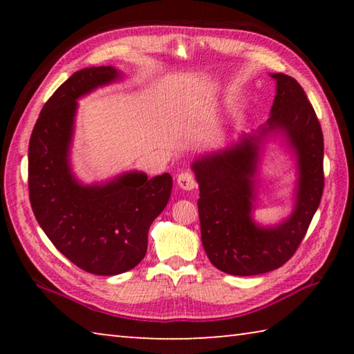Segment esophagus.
Wrapping results in <instances>:
<instances>
[{"instance_id":"esophagus-1","label":"esophagus","mask_w":354,"mask_h":354,"mask_svg":"<svg viewBox=\"0 0 354 354\" xmlns=\"http://www.w3.org/2000/svg\"><path fill=\"white\" fill-rule=\"evenodd\" d=\"M178 185H179V189H183V190L195 189L196 187L195 176L189 171H183L181 175H178Z\"/></svg>"}]
</instances>
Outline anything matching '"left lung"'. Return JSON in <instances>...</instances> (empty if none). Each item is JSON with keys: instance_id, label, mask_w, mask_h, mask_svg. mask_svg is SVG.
I'll list each match as a JSON object with an SVG mask.
<instances>
[{"instance_id": "8db88e82", "label": "left lung", "mask_w": 354, "mask_h": 354, "mask_svg": "<svg viewBox=\"0 0 354 354\" xmlns=\"http://www.w3.org/2000/svg\"><path fill=\"white\" fill-rule=\"evenodd\" d=\"M277 81L270 118L241 142L201 156L192 164L198 181L201 242L218 270L236 277L277 270L290 259L306 236L320 205L323 176V134L303 87L284 73ZM281 132L296 153L299 183L292 214L277 227H259L252 220L255 173L261 140Z\"/></svg>"}]
</instances>
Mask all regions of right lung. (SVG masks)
I'll list each match as a JSON object with an SVG mask.
<instances>
[{"mask_svg":"<svg viewBox=\"0 0 354 354\" xmlns=\"http://www.w3.org/2000/svg\"><path fill=\"white\" fill-rule=\"evenodd\" d=\"M111 67L76 71L46 101L29 140L28 187L35 218L53 245L82 270L112 277L147 254L148 230L171 194L169 173H123L84 185L70 167L77 98L120 80Z\"/></svg>","mask_w":354,"mask_h":354,"instance_id":"obj_1","label":"right lung"}]
</instances>
